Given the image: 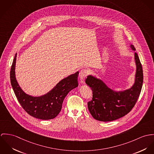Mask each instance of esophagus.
<instances>
[{
    "label": "esophagus",
    "instance_id": "obj_1",
    "mask_svg": "<svg viewBox=\"0 0 154 154\" xmlns=\"http://www.w3.org/2000/svg\"><path fill=\"white\" fill-rule=\"evenodd\" d=\"M87 75V71L85 69H82L79 73V77L81 80H85L86 76Z\"/></svg>",
    "mask_w": 154,
    "mask_h": 154
}]
</instances>
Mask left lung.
I'll list each match as a JSON object with an SVG mask.
<instances>
[{
  "label": "left lung",
  "instance_id": "obj_1",
  "mask_svg": "<svg viewBox=\"0 0 154 154\" xmlns=\"http://www.w3.org/2000/svg\"><path fill=\"white\" fill-rule=\"evenodd\" d=\"M132 50L135 51L133 45ZM137 66L135 82L129 89L115 91L109 88L101 80L88 75L85 83L92 90V100L87 103L88 109L95 119L109 122L119 119L131 111L137 103L141 91L143 75L142 64L137 52H135Z\"/></svg>",
  "mask_w": 154,
  "mask_h": 154
}]
</instances>
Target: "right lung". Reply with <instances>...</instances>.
<instances>
[{"instance_id": "obj_1", "label": "right lung", "mask_w": 154, "mask_h": 154, "mask_svg": "<svg viewBox=\"0 0 154 154\" xmlns=\"http://www.w3.org/2000/svg\"><path fill=\"white\" fill-rule=\"evenodd\" d=\"M17 54L15 55L10 72L11 85L22 108L29 115L42 120L55 118L60 112L63 100L69 92L78 86L79 72L71 74L61 80L50 91L39 97L26 94L18 85L15 77Z\"/></svg>"}]
</instances>
